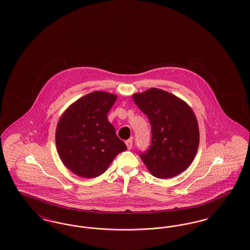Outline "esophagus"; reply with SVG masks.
Listing matches in <instances>:
<instances>
[{"instance_id": "esophagus-1", "label": "esophagus", "mask_w": 250, "mask_h": 250, "mask_svg": "<svg viewBox=\"0 0 250 250\" xmlns=\"http://www.w3.org/2000/svg\"><path fill=\"white\" fill-rule=\"evenodd\" d=\"M125 144H126L128 149H131L132 146H133V141L132 140H127V141H125Z\"/></svg>"}]
</instances>
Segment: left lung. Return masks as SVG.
Wrapping results in <instances>:
<instances>
[{
	"instance_id": "obj_1",
	"label": "left lung",
	"mask_w": 250,
	"mask_h": 250,
	"mask_svg": "<svg viewBox=\"0 0 250 250\" xmlns=\"http://www.w3.org/2000/svg\"><path fill=\"white\" fill-rule=\"evenodd\" d=\"M136 105L148 116L152 143L140 156L157 178L174 177L190 166L200 143L195 113L184 100L157 88L132 95Z\"/></svg>"
}]
</instances>
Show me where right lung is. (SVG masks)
<instances>
[{
  "label": "right lung",
  "instance_id": "1",
  "mask_svg": "<svg viewBox=\"0 0 250 250\" xmlns=\"http://www.w3.org/2000/svg\"><path fill=\"white\" fill-rule=\"evenodd\" d=\"M117 95L96 91L74 102L56 127L57 152L63 165L80 177L95 178L115 156L127 149L108 122L107 112Z\"/></svg>",
  "mask_w": 250,
  "mask_h": 250
}]
</instances>
